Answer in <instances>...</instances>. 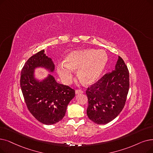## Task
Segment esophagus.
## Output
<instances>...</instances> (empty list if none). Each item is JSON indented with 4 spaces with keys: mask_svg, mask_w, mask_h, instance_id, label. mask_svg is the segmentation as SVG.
I'll return each instance as SVG.
<instances>
[{
    "mask_svg": "<svg viewBox=\"0 0 153 153\" xmlns=\"http://www.w3.org/2000/svg\"><path fill=\"white\" fill-rule=\"evenodd\" d=\"M75 92H76V94H82V93H83L84 92L81 89H77L76 90Z\"/></svg>",
    "mask_w": 153,
    "mask_h": 153,
    "instance_id": "esophagus-1",
    "label": "esophagus"
}]
</instances>
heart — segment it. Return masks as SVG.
Here are the masks:
<instances>
[{"instance_id": "obj_1", "label": "heart", "mask_w": 153, "mask_h": 153, "mask_svg": "<svg viewBox=\"0 0 153 153\" xmlns=\"http://www.w3.org/2000/svg\"><path fill=\"white\" fill-rule=\"evenodd\" d=\"M108 61V56L104 51L85 49L71 52L66 57L64 64L57 67V72L62 81L68 82L72 70L79 69L77 76L85 84H92L101 76Z\"/></svg>"}]
</instances>
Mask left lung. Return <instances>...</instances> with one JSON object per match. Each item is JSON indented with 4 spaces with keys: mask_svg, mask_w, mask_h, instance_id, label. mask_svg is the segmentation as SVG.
Wrapping results in <instances>:
<instances>
[{
    "mask_svg": "<svg viewBox=\"0 0 153 153\" xmlns=\"http://www.w3.org/2000/svg\"><path fill=\"white\" fill-rule=\"evenodd\" d=\"M129 88V71L119 56L115 70L104 75L86 90L88 117L97 124L113 120L124 107Z\"/></svg>",
    "mask_w": 153,
    "mask_h": 153,
    "instance_id": "1",
    "label": "left lung"
}]
</instances>
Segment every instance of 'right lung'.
I'll return each mask as SVG.
<instances>
[{
  "instance_id": "obj_1",
  "label": "right lung",
  "mask_w": 153,
  "mask_h": 153,
  "mask_svg": "<svg viewBox=\"0 0 153 153\" xmlns=\"http://www.w3.org/2000/svg\"><path fill=\"white\" fill-rule=\"evenodd\" d=\"M54 71L52 59L44 50L31 56L21 71V85L26 105L37 121L46 125L54 124L64 117L68 105L75 96V90L68 85L59 84L51 74L39 81L34 77L37 68Z\"/></svg>"
}]
</instances>
